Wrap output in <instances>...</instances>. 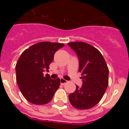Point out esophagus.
Listing matches in <instances>:
<instances>
[{"label":"esophagus","instance_id":"34e87169","mask_svg":"<svg viewBox=\"0 0 129 129\" xmlns=\"http://www.w3.org/2000/svg\"><path fill=\"white\" fill-rule=\"evenodd\" d=\"M67 82L68 81H67V80H65V79H62V78H61V79H60V83H61V84L62 85H64V84H66Z\"/></svg>","mask_w":129,"mask_h":129}]
</instances>
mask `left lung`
<instances>
[{"mask_svg":"<svg viewBox=\"0 0 129 129\" xmlns=\"http://www.w3.org/2000/svg\"><path fill=\"white\" fill-rule=\"evenodd\" d=\"M77 53L79 61L83 85L76 86L74 92L68 95L73 107L79 110L89 109L102 99L109 85V68L101 52L88 43H68Z\"/></svg>","mask_w":129,"mask_h":129,"instance_id":"obj_1","label":"left lung"}]
</instances>
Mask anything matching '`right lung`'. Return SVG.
<instances>
[{
    "mask_svg": "<svg viewBox=\"0 0 129 129\" xmlns=\"http://www.w3.org/2000/svg\"><path fill=\"white\" fill-rule=\"evenodd\" d=\"M62 43L40 42L26 49L20 55L15 66L16 80L20 92L26 100L34 105L48 103L60 86V79H52L49 65L54 53L63 47Z\"/></svg>",
    "mask_w": 129,
    "mask_h": 129,
    "instance_id": "1",
    "label": "right lung"
}]
</instances>
